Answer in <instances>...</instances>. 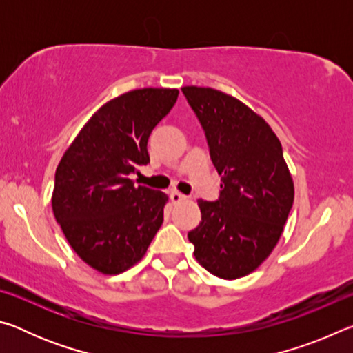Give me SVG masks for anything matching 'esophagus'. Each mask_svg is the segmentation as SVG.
I'll return each instance as SVG.
<instances>
[{"label": "esophagus", "mask_w": 353, "mask_h": 353, "mask_svg": "<svg viewBox=\"0 0 353 353\" xmlns=\"http://www.w3.org/2000/svg\"><path fill=\"white\" fill-rule=\"evenodd\" d=\"M170 198H171L172 202H174V204H179V202H182V201L187 199V196L182 194V193H179V191H171Z\"/></svg>", "instance_id": "obj_1"}]
</instances>
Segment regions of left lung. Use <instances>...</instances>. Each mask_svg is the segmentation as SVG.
<instances>
[{
	"label": "left lung",
	"mask_w": 353,
	"mask_h": 353,
	"mask_svg": "<svg viewBox=\"0 0 353 353\" xmlns=\"http://www.w3.org/2000/svg\"><path fill=\"white\" fill-rule=\"evenodd\" d=\"M221 176L218 201H198L188 232L199 265L213 276H248L276 248L294 201L282 145L270 124L236 98L210 87H183Z\"/></svg>",
	"instance_id": "obj_1"
}]
</instances>
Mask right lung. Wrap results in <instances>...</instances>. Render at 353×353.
<instances>
[{"label": "right lung", "instance_id": "obj_1", "mask_svg": "<svg viewBox=\"0 0 353 353\" xmlns=\"http://www.w3.org/2000/svg\"><path fill=\"white\" fill-rule=\"evenodd\" d=\"M177 97V88H140L105 103L56 170V221L74 252L105 276L139 263L163 223L168 196L129 176L149 163V135Z\"/></svg>", "mask_w": 353, "mask_h": 353}]
</instances>
